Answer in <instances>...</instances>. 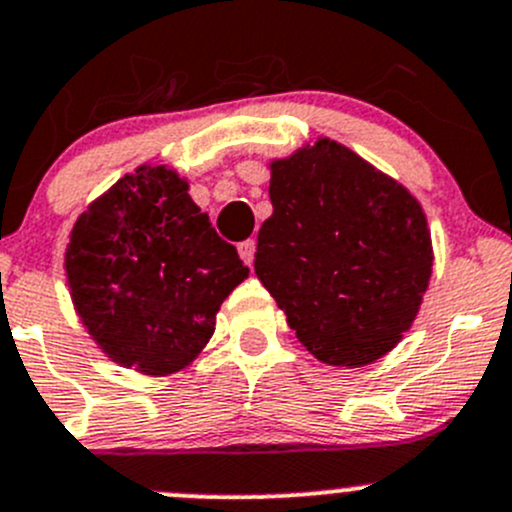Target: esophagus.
Segmentation results:
<instances>
[{"mask_svg":"<svg viewBox=\"0 0 512 512\" xmlns=\"http://www.w3.org/2000/svg\"><path fill=\"white\" fill-rule=\"evenodd\" d=\"M255 247H257L255 240H245L237 245V252H240V257L247 262V265H252V262H255Z\"/></svg>","mask_w":512,"mask_h":512,"instance_id":"obj_1","label":"esophagus"}]
</instances>
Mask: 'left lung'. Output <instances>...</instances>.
<instances>
[{
    "instance_id": "8db88e82",
    "label": "left lung",
    "mask_w": 512,
    "mask_h": 512,
    "mask_svg": "<svg viewBox=\"0 0 512 512\" xmlns=\"http://www.w3.org/2000/svg\"><path fill=\"white\" fill-rule=\"evenodd\" d=\"M255 272L307 352L371 364L414 324L433 267L421 203L352 148L317 138L270 163Z\"/></svg>"
}]
</instances>
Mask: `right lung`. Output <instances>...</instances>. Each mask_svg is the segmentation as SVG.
I'll return each instance as SVG.
<instances>
[{"label": "right lung", "mask_w": 512, "mask_h": 512, "mask_svg": "<svg viewBox=\"0 0 512 512\" xmlns=\"http://www.w3.org/2000/svg\"><path fill=\"white\" fill-rule=\"evenodd\" d=\"M168 165H138L79 215L64 252L71 302L108 359L146 376L185 369L247 275Z\"/></svg>", "instance_id": "right-lung-1"}]
</instances>
